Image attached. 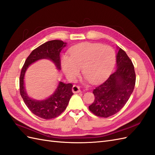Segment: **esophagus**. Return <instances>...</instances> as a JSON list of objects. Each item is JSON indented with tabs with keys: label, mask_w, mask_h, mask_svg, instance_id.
Returning a JSON list of instances; mask_svg holds the SVG:
<instances>
[{
	"label": "esophagus",
	"mask_w": 155,
	"mask_h": 155,
	"mask_svg": "<svg viewBox=\"0 0 155 155\" xmlns=\"http://www.w3.org/2000/svg\"><path fill=\"white\" fill-rule=\"evenodd\" d=\"M72 91H73L74 93L81 92L80 87H79V86H77V85H73V88H72Z\"/></svg>",
	"instance_id": "obj_1"
}]
</instances>
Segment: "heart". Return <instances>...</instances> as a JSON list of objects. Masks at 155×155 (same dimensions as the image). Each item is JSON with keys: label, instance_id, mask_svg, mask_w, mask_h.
I'll use <instances>...</instances> for the list:
<instances>
[{"label": "heart", "instance_id": "obj_1", "mask_svg": "<svg viewBox=\"0 0 155 155\" xmlns=\"http://www.w3.org/2000/svg\"><path fill=\"white\" fill-rule=\"evenodd\" d=\"M71 56L64 54L61 57V67L69 80L77 77L82 68L84 78L92 83L105 79L112 70L115 53L109 46L94 43H81L70 50Z\"/></svg>", "mask_w": 155, "mask_h": 155}]
</instances>
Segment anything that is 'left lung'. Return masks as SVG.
Masks as SVG:
<instances>
[{"mask_svg": "<svg viewBox=\"0 0 155 155\" xmlns=\"http://www.w3.org/2000/svg\"><path fill=\"white\" fill-rule=\"evenodd\" d=\"M117 48L116 70L94 89V101L88 107L99 117H108L117 113L127 103L135 87L136 77L132 61L123 49Z\"/></svg>", "mask_w": 155, "mask_h": 155, "instance_id": "obj_1", "label": "left lung"}]
</instances>
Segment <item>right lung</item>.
Wrapping results in <instances>:
<instances>
[{
    "mask_svg": "<svg viewBox=\"0 0 155 155\" xmlns=\"http://www.w3.org/2000/svg\"><path fill=\"white\" fill-rule=\"evenodd\" d=\"M67 43L61 40L45 42L31 51L25 61L20 77V92L24 103L32 113L39 117L49 120L59 116L66 109L71 97L73 85L59 81L53 94L44 100H36L28 96L24 82L25 74L31 64L41 59H48L54 63L56 69L61 70L60 53Z\"/></svg>",
    "mask_w": 155,
    "mask_h": 155,
    "instance_id": "1",
    "label": "right lung"
}]
</instances>
